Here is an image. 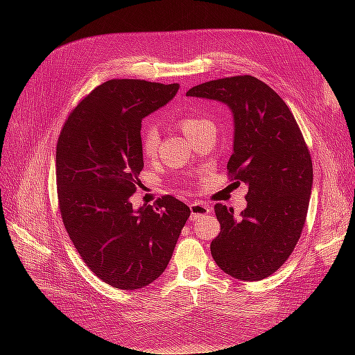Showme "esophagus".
I'll list each match as a JSON object with an SVG mask.
<instances>
[{
  "label": "esophagus",
  "instance_id": "34e87169",
  "mask_svg": "<svg viewBox=\"0 0 355 355\" xmlns=\"http://www.w3.org/2000/svg\"><path fill=\"white\" fill-rule=\"evenodd\" d=\"M189 209H191V220H197V219H200V218H202V216H206L207 213H210L211 211V209H210V206L209 204H206V202H191L189 204Z\"/></svg>",
  "mask_w": 355,
  "mask_h": 355
}]
</instances>
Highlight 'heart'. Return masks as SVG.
<instances>
[{"label":"heart","instance_id":"obj_1","mask_svg":"<svg viewBox=\"0 0 355 355\" xmlns=\"http://www.w3.org/2000/svg\"><path fill=\"white\" fill-rule=\"evenodd\" d=\"M206 124H211L207 121L206 118H200V116H185L179 121V127L182 128V132L187 135L188 139L194 136L200 128H202ZM159 144V135L157 132V128L154 125H148L144 128L142 132V151L146 157H153L157 153V148Z\"/></svg>","mask_w":355,"mask_h":355}]
</instances>
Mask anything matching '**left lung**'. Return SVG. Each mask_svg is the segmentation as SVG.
Instances as JSON below:
<instances>
[{
    "mask_svg": "<svg viewBox=\"0 0 355 355\" xmlns=\"http://www.w3.org/2000/svg\"><path fill=\"white\" fill-rule=\"evenodd\" d=\"M187 96L228 106L234 142L227 167L249 187L240 216L214 206L220 232L210 244L213 259L237 280H263L292 254L306 219L313 163L304 136L284 101L252 75L202 83Z\"/></svg>",
    "mask_w": 355,
    "mask_h": 355,
    "instance_id": "1",
    "label": "left lung"
}]
</instances>
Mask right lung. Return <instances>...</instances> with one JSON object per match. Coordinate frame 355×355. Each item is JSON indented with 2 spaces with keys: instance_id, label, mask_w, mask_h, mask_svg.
<instances>
[{
  "instance_id": "1",
  "label": "right lung",
  "mask_w": 355,
  "mask_h": 355,
  "mask_svg": "<svg viewBox=\"0 0 355 355\" xmlns=\"http://www.w3.org/2000/svg\"><path fill=\"white\" fill-rule=\"evenodd\" d=\"M179 84L110 80L75 108L56 148L63 225L84 263L102 282L135 290L164 272L191 210L164 196L130 201L144 168L142 120L175 98Z\"/></svg>"
}]
</instances>
